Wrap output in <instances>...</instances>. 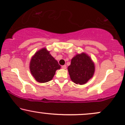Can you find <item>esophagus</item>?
Here are the masks:
<instances>
[{
    "label": "esophagus",
    "mask_w": 125,
    "mask_h": 125,
    "mask_svg": "<svg viewBox=\"0 0 125 125\" xmlns=\"http://www.w3.org/2000/svg\"><path fill=\"white\" fill-rule=\"evenodd\" d=\"M61 68H62V69H64V70H65V69L67 68V66H66L65 65H62V66H61Z\"/></svg>",
    "instance_id": "34e87169"
}]
</instances>
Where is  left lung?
I'll return each mask as SVG.
<instances>
[{"label":"left lung","instance_id":"1","mask_svg":"<svg viewBox=\"0 0 125 125\" xmlns=\"http://www.w3.org/2000/svg\"><path fill=\"white\" fill-rule=\"evenodd\" d=\"M68 71L70 78L74 83L85 84L93 77L95 72L94 63L86 54H78L72 58Z\"/></svg>","mask_w":125,"mask_h":125}]
</instances>
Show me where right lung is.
<instances>
[{
	"instance_id": "right-lung-1",
	"label": "right lung",
	"mask_w": 125,
	"mask_h": 125,
	"mask_svg": "<svg viewBox=\"0 0 125 125\" xmlns=\"http://www.w3.org/2000/svg\"><path fill=\"white\" fill-rule=\"evenodd\" d=\"M61 66L45 48H42L32 57L30 62L31 74L37 81L47 83L52 79Z\"/></svg>"
}]
</instances>
